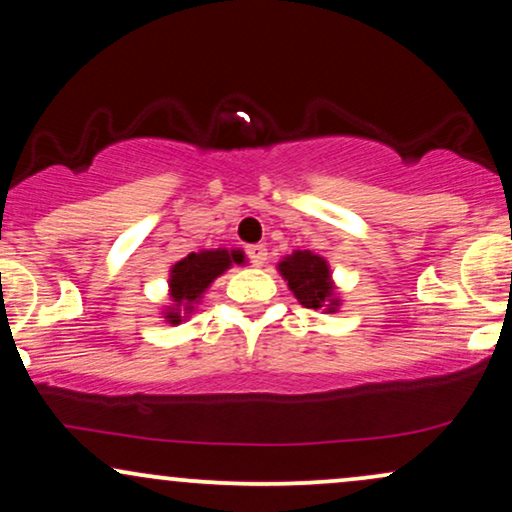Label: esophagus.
<instances>
[{"mask_svg": "<svg viewBox=\"0 0 512 512\" xmlns=\"http://www.w3.org/2000/svg\"><path fill=\"white\" fill-rule=\"evenodd\" d=\"M248 255H250L252 264H257V267H264V264H267L269 252H267V248H264V245H250Z\"/></svg>", "mask_w": 512, "mask_h": 512, "instance_id": "1", "label": "esophagus"}]
</instances>
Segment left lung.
Returning <instances> with one entry per match:
<instances>
[{
  "mask_svg": "<svg viewBox=\"0 0 512 512\" xmlns=\"http://www.w3.org/2000/svg\"><path fill=\"white\" fill-rule=\"evenodd\" d=\"M283 281H288L298 303L310 310H322L324 315H334L341 307V293H338L331 267L324 257L310 250H293L291 255L281 257L276 264Z\"/></svg>",
  "mask_w": 512,
  "mask_h": 512,
  "instance_id": "8db88e82",
  "label": "left lung"
}]
</instances>
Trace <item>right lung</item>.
Returning a JSON list of instances; mask_svg holds the SVG:
<instances>
[{"mask_svg":"<svg viewBox=\"0 0 512 512\" xmlns=\"http://www.w3.org/2000/svg\"><path fill=\"white\" fill-rule=\"evenodd\" d=\"M243 250L214 248L190 252L188 257L178 260L169 269V305L162 310L166 324L176 326L193 315L195 307L200 305L202 295L207 288L219 279L221 274L229 272L233 264H243Z\"/></svg>","mask_w":512,"mask_h":512,"instance_id":"add662e5","label":"right lung"}]
</instances>
